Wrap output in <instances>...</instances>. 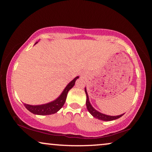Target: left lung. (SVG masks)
Returning <instances> with one entry per match:
<instances>
[{"label": "left lung", "instance_id": "obj_1", "mask_svg": "<svg viewBox=\"0 0 152 152\" xmlns=\"http://www.w3.org/2000/svg\"><path fill=\"white\" fill-rule=\"evenodd\" d=\"M85 93L86 94V104L87 109H88V112L91 113L92 116L95 118H96V119L102 120V121H113V120L119 119V118L122 117L123 115H124V113H123V114H121L120 115H117V116H110V115H107L103 114V113H102L99 112L98 110H96L92 106L91 102H90L89 97H88V93H87L86 87H85Z\"/></svg>", "mask_w": 152, "mask_h": 152}]
</instances>
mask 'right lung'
<instances>
[{"label": "right lung", "instance_id": "add662e5", "mask_svg": "<svg viewBox=\"0 0 152 152\" xmlns=\"http://www.w3.org/2000/svg\"><path fill=\"white\" fill-rule=\"evenodd\" d=\"M37 43V42H36L35 44ZM78 78H79V76H76L70 82H69L68 85L66 86V88L64 89L61 94L54 101L48 102V103L39 105H31L24 103L25 108L28 110H29L31 113L35 115H48L57 113L64 106L66 102L68 91L74 86L75 82Z\"/></svg>", "mask_w": 152, "mask_h": 152}]
</instances>
